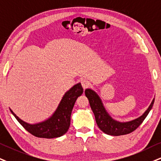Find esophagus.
Returning <instances> with one entry per match:
<instances>
[{"label": "esophagus", "instance_id": "1", "mask_svg": "<svg viewBox=\"0 0 161 161\" xmlns=\"http://www.w3.org/2000/svg\"><path fill=\"white\" fill-rule=\"evenodd\" d=\"M81 85H82L83 88L84 89V90H86V89L88 88L89 86H90V81H88L87 80H81Z\"/></svg>", "mask_w": 161, "mask_h": 161}]
</instances>
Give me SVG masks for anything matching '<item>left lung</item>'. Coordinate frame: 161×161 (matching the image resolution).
Instances as JSON below:
<instances>
[{
  "label": "left lung",
  "instance_id": "left-lung-1",
  "mask_svg": "<svg viewBox=\"0 0 161 161\" xmlns=\"http://www.w3.org/2000/svg\"><path fill=\"white\" fill-rule=\"evenodd\" d=\"M85 95L88 98L91 109L95 115V118L98 128L105 134L112 136H120L130 134L135 130L143 122L147 116L151 109L153 107L154 99L148 107L147 110L139 118L128 122H119L113 119L105 110L102 101L94 91L87 89L85 90Z\"/></svg>",
  "mask_w": 161,
  "mask_h": 161
}]
</instances>
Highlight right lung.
Here are the masks:
<instances>
[{"instance_id":"right-lung-1","label":"right lung","mask_w":161,"mask_h":161,"mask_svg":"<svg viewBox=\"0 0 161 161\" xmlns=\"http://www.w3.org/2000/svg\"><path fill=\"white\" fill-rule=\"evenodd\" d=\"M83 92L84 89L80 83L75 85L64 95L53 116L45 122L38 124H28L20 119L11 110L10 111L18 122L32 135L36 137L47 139L59 137L69 130L73 107L77 98Z\"/></svg>"}]
</instances>
